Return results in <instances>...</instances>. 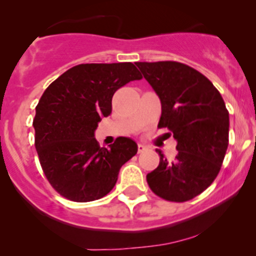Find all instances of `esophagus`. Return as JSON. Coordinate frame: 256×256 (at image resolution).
I'll use <instances>...</instances> for the list:
<instances>
[{
    "mask_svg": "<svg viewBox=\"0 0 256 256\" xmlns=\"http://www.w3.org/2000/svg\"><path fill=\"white\" fill-rule=\"evenodd\" d=\"M146 150V146L138 144V152H143Z\"/></svg>",
    "mask_w": 256,
    "mask_h": 256,
    "instance_id": "1",
    "label": "esophagus"
}]
</instances>
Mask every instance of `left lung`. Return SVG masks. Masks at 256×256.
<instances>
[{
	"label": "left lung",
	"mask_w": 256,
	"mask_h": 256,
	"mask_svg": "<svg viewBox=\"0 0 256 256\" xmlns=\"http://www.w3.org/2000/svg\"><path fill=\"white\" fill-rule=\"evenodd\" d=\"M161 101L158 128L177 140V154L146 174L152 192L172 202L189 201L204 192L220 171L228 146V112L212 82L176 61L138 62Z\"/></svg>",
	"instance_id": "obj_1"
}]
</instances>
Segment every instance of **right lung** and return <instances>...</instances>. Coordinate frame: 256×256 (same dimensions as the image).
<instances>
[{
	"label": "right lung",
	"mask_w": 256,
	"mask_h": 256,
	"mask_svg": "<svg viewBox=\"0 0 256 256\" xmlns=\"http://www.w3.org/2000/svg\"><path fill=\"white\" fill-rule=\"evenodd\" d=\"M142 74L131 62L82 64L46 88L34 119V146L46 179L64 198L95 201L118 180L122 166L137 154V144L118 137L101 148L95 130L112 113L114 92Z\"/></svg>",
	"instance_id": "1"
}]
</instances>
